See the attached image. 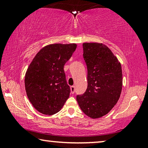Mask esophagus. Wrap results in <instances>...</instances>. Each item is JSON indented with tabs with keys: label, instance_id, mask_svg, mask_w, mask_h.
Returning a JSON list of instances; mask_svg holds the SVG:
<instances>
[{
	"label": "esophagus",
	"instance_id": "34e87169",
	"mask_svg": "<svg viewBox=\"0 0 148 148\" xmlns=\"http://www.w3.org/2000/svg\"><path fill=\"white\" fill-rule=\"evenodd\" d=\"M71 93L74 94L75 92V87L74 86H71Z\"/></svg>",
	"mask_w": 148,
	"mask_h": 148
}]
</instances>
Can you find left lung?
Instances as JSON below:
<instances>
[{
    "label": "left lung",
    "mask_w": 148,
    "mask_h": 148,
    "mask_svg": "<svg viewBox=\"0 0 148 148\" xmlns=\"http://www.w3.org/2000/svg\"><path fill=\"white\" fill-rule=\"evenodd\" d=\"M87 68V88L76 99L84 113L92 119L105 116L113 108L121 92V66L106 45L84 43Z\"/></svg>",
    "instance_id": "obj_1"
}]
</instances>
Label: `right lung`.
<instances>
[{"label":"right lung","instance_id":"obj_1","mask_svg":"<svg viewBox=\"0 0 148 148\" xmlns=\"http://www.w3.org/2000/svg\"><path fill=\"white\" fill-rule=\"evenodd\" d=\"M76 44H49L38 52L27 69L25 86L27 97L45 115L58 112L69 99L64 66L76 49Z\"/></svg>","mask_w":148,"mask_h":148}]
</instances>
